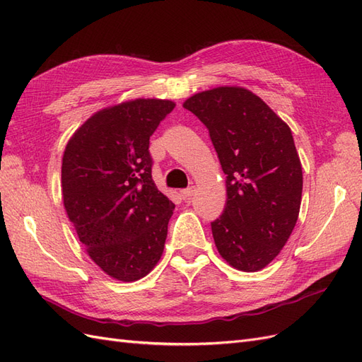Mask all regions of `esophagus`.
<instances>
[{
  "label": "esophagus",
  "mask_w": 362,
  "mask_h": 362,
  "mask_svg": "<svg viewBox=\"0 0 362 362\" xmlns=\"http://www.w3.org/2000/svg\"><path fill=\"white\" fill-rule=\"evenodd\" d=\"M193 194H194V187H189V189H184L180 192V196L182 199H189Z\"/></svg>",
  "instance_id": "obj_1"
}]
</instances>
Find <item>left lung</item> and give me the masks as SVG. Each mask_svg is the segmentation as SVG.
Instances as JSON below:
<instances>
[{"mask_svg": "<svg viewBox=\"0 0 362 362\" xmlns=\"http://www.w3.org/2000/svg\"><path fill=\"white\" fill-rule=\"evenodd\" d=\"M208 128L226 175V205L211 223L229 266L258 272L286 246L302 201V164L290 127L240 86L194 93L182 104Z\"/></svg>", "mask_w": 362, "mask_h": 362, "instance_id": "1", "label": "left lung"}]
</instances>
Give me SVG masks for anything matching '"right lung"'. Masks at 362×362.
Wrapping results in <instances>:
<instances>
[{"label":"right lung","mask_w":362,"mask_h":362,"mask_svg":"<svg viewBox=\"0 0 362 362\" xmlns=\"http://www.w3.org/2000/svg\"><path fill=\"white\" fill-rule=\"evenodd\" d=\"M173 107L158 98L105 107L64 148V210L87 255L113 279L139 281L163 255L175 205L152 180L148 149Z\"/></svg>","instance_id":"add662e5"}]
</instances>
